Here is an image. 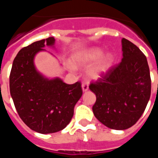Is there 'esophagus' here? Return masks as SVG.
<instances>
[{
  "instance_id": "obj_1",
  "label": "esophagus",
  "mask_w": 158,
  "mask_h": 158,
  "mask_svg": "<svg viewBox=\"0 0 158 158\" xmlns=\"http://www.w3.org/2000/svg\"><path fill=\"white\" fill-rule=\"evenodd\" d=\"M88 89H89V85H88V83L87 82H83L82 83V90H83V92L88 91Z\"/></svg>"
}]
</instances>
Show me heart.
<instances>
[{
  "mask_svg": "<svg viewBox=\"0 0 158 158\" xmlns=\"http://www.w3.org/2000/svg\"><path fill=\"white\" fill-rule=\"evenodd\" d=\"M103 51L99 48H90L77 53L73 58V63L78 66H85L96 62L102 56ZM111 58L110 56L102 58L97 63L88 70V74L92 78H98L107 70Z\"/></svg>",
  "mask_w": 158,
  "mask_h": 158,
  "instance_id": "heart-1",
  "label": "heart"
}]
</instances>
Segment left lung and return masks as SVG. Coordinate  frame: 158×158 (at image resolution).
Wrapping results in <instances>:
<instances>
[{"label":"left lung","instance_id":"1","mask_svg":"<svg viewBox=\"0 0 158 158\" xmlns=\"http://www.w3.org/2000/svg\"><path fill=\"white\" fill-rule=\"evenodd\" d=\"M122 50L121 62L89 85L96 96L93 114L104 126L114 130H126L135 125L151 94L150 68L145 54L124 38Z\"/></svg>","mask_w":158,"mask_h":158}]
</instances>
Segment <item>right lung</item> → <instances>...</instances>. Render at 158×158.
<instances>
[{
	"label": "right lung",
	"instance_id": "right-lung-1",
	"mask_svg": "<svg viewBox=\"0 0 158 158\" xmlns=\"http://www.w3.org/2000/svg\"><path fill=\"white\" fill-rule=\"evenodd\" d=\"M54 37H49L22 48L14 59L9 76L10 94L19 117L40 134L63 130L82 96L80 81L68 85L59 78L49 80L35 69V55L44 51L45 45H54Z\"/></svg>",
	"mask_w": 158,
	"mask_h": 158
}]
</instances>
